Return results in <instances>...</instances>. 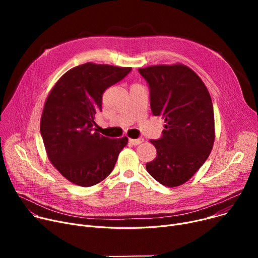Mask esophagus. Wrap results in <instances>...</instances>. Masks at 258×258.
<instances>
[{
    "instance_id": "obj_1",
    "label": "esophagus",
    "mask_w": 258,
    "mask_h": 258,
    "mask_svg": "<svg viewBox=\"0 0 258 258\" xmlns=\"http://www.w3.org/2000/svg\"><path fill=\"white\" fill-rule=\"evenodd\" d=\"M128 141H130V143H131L132 145H139V144H141V143L144 141V139L140 137V138H138V139H130Z\"/></svg>"
}]
</instances>
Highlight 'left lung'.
<instances>
[{"label":"left lung","mask_w":258,"mask_h":258,"mask_svg":"<svg viewBox=\"0 0 258 258\" xmlns=\"http://www.w3.org/2000/svg\"><path fill=\"white\" fill-rule=\"evenodd\" d=\"M150 88L152 113L165 120L157 150L146 170L162 185L180 186L205 163L214 142L210 94L202 79L184 64L152 66L138 70Z\"/></svg>","instance_id":"left-lung-1"}]
</instances>
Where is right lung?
<instances>
[{
  "label": "right lung",
  "instance_id": "add662e5",
  "mask_svg": "<svg viewBox=\"0 0 258 258\" xmlns=\"http://www.w3.org/2000/svg\"><path fill=\"white\" fill-rule=\"evenodd\" d=\"M132 68L87 62L64 73L53 87L40 119V135L49 160L63 177L90 187L104 180L127 138L110 139L94 128L102 94Z\"/></svg>",
  "mask_w": 258,
  "mask_h": 258
}]
</instances>
